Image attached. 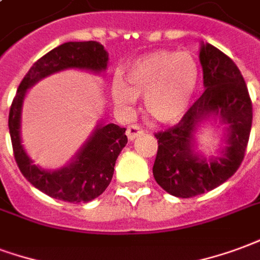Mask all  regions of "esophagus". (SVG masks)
Masks as SVG:
<instances>
[{
    "instance_id": "obj_1",
    "label": "esophagus",
    "mask_w": 260,
    "mask_h": 260,
    "mask_svg": "<svg viewBox=\"0 0 260 260\" xmlns=\"http://www.w3.org/2000/svg\"><path fill=\"white\" fill-rule=\"evenodd\" d=\"M144 133V130L138 124H130L127 127V130H126V134H127V138L128 140H134L136 137H138V136H141Z\"/></svg>"
}]
</instances>
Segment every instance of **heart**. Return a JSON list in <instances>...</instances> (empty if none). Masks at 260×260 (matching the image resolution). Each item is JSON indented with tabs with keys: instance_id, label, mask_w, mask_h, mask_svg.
<instances>
[{
	"instance_id": "obj_1",
	"label": "heart",
	"mask_w": 260,
	"mask_h": 260,
	"mask_svg": "<svg viewBox=\"0 0 260 260\" xmlns=\"http://www.w3.org/2000/svg\"><path fill=\"white\" fill-rule=\"evenodd\" d=\"M198 83V65L188 52L158 51L136 60L112 84L119 105L144 96L145 112L153 120L176 123L188 111Z\"/></svg>"
}]
</instances>
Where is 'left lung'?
Masks as SVG:
<instances>
[{"instance_id": "obj_1", "label": "left lung", "mask_w": 260, "mask_h": 260, "mask_svg": "<svg viewBox=\"0 0 260 260\" xmlns=\"http://www.w3.org/2000/svg\"><path fill=\"white\" fill-rule=\"evenodd\" d=\"M200 60L206 90L177 124L155 133L158 152L153 177L177 198L204 194L230 179L242 164L251 133L252 102L240 69L212 44L201 45ZM212 113L229 124V147L223 158H200L192 148V133Z\"/></svg>"}]
</instances>
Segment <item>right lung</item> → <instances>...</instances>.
Returning <instances> with one entry per match:
<instances>
[{
	"mask_svg": "<svg viewBox=\"0 0 260 260\" xmlns=\"http://www.w3.org/2000/svg\"><path fill=\"white\" fill-rule=\"evenodd\" d=\"M108 54L96 41H70L56 47L39 60L20 81L9 109V134L13 155L24 177L37 190L55 200L66 202H88L107 190L113 176L115 164L123 147L127 144L126 128L117 124H101L76 159L63 169L47 172L31 164L20 143V112L26 91L43 79L70 68L102 72L107 69Z\"/></svg>",
	"mask_w": 260,
	"mask_h": 260,
	"instance_id": "right-lung-1",
	"label": "right lung"
}]
</instances>
